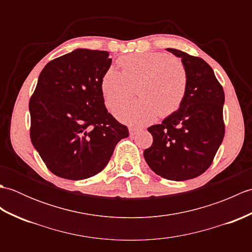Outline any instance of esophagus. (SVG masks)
Returning a JSON list of instances; mask_svg holds the SVG:
<instances>
[{
  "instance_id": "1",
  "label": "esophagus",
  "mask_w": 252,
  "mask_h": 252,
  "mask_svg": "<svg viewBox=\"0 0 252 252\" xmlns=\"http://www.w3.org/2000/svg\"><path fill=\"white\" fill-rule=\"evenodd\" d=\"M129 132H130V135H131V136H133V135H135L136 133L138 132V129H137V127L130 126V127H129Z\"/></svg>"
}]
</instances>
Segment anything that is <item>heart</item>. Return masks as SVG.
Returning a JSON list of instances; mask_svg holds the SVG:
<instances>
[{
  "mask_svg": "<svg viewBox=\"0 0 252 252\" xmlns=\"http://www.w3.org/2000/svg\"><path fill=\"white\" fill-rule=\"evenodd\" d=\"M115 67L106 69L100 81L105 105L114 109L133 94L138 98L120 106L115 116L131 126H145L156 117H168L180 108L185 97L187 71L181 60L165 53H135L121 57Z\"/></svg>",
  "mask_w": 252,
  "mask_h": 252,
  "instance_id": "1",
  "label": "heart"
}]
</instances>
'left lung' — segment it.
I'll list each match as a JSON object with an SVG mask.
<instances>
[{"label": "left lung", "instance_id": "left-lung-1", "mask_svg": "<svg viewBox=\"0 0 252 252\" xmlns=\"http://www.w3.org/2000/svg\"><path fill=\"white\" fill-rule=\"evenodd\" d=\"M184 63L189 77L183 103L160 125L148 127L152 146L144 158L155 173L171 181L197 178L210 167L223 141L224 91L200 57L167 49Z\"/></svg>", "mask_w": 252, "mask_h": 252}]
</instances>
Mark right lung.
<instances>
[{
  "instance_id": "obj_1",
  "label": "right lung",
  "mask_w": 252,
  "mask_h": 252,
  "mask_svg": "<svg viewBox=\"0 0 252 252\" xmlns=\"http://www.w3.org/2000/svg\"><path fill=\"white\" fill-rule=\"evenodd\" d=\"M108 52L77 49L41 71L29 101L30 138L52 173L84 180L103 170L126 126L107 110L100 90Z\"/></svg>"
}]
</instances>
